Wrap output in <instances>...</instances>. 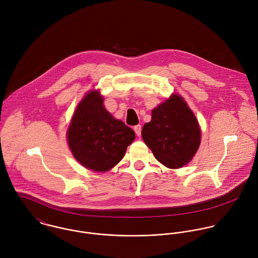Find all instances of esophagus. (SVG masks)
I'll use <instances>...</instances> for the list:
<instances>
[{"label": "esophagus", "instance_id": "34e87169", "mask_svg": "<svg viewBox=\"0 0 258 258\" xmlns=\"http://www.w3.org/2000/svg\"><path fill=\"white\" fill-rule=\"evenodd\" d=\"M134 131H135V133H136L137 136H140V135H141V131H142L141 125H136V126H134Z\"/></svg>", "mask_w": 258, "mask_h": 258}]
</instances>
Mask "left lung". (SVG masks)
<instances>
[{
	"instance_id": "obj_1",
	"label": "left lung",
	"mask_w": 258,
	"mask_h": 258,
	"mask_svg": "<svg viewBox=\"0 0 258 258\" xmlns=\"http://www.w3.org/2000/svg\"><path fill=\"white\" fill-rule=\"evenodd\" d=\"M199 122L184 98L172 94L152 110L142 129V138L155 158L170 169H179L195 156L201 144Z\"/></svg>"
}]
</instances>
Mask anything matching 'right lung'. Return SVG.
Here are the masks:
<instances>
[{
  "label": "right lung",
  "instance_id": "add662e5",
  "mask_svg": "<svg viewBox=\"0 0 258 258\" xmlns=\"http://www.w3.org/2000/svg\"><path fill=\"white\" fill-rule=\"evenodd\" d=\"M103 101L98 90L89 91L74 111L67 134L74 158L95 172L116 166L135 139L134 131L115 119Z\"/></svg>",
  "mask_w": 258,
  "mask_h": 258
}]
</instances>
